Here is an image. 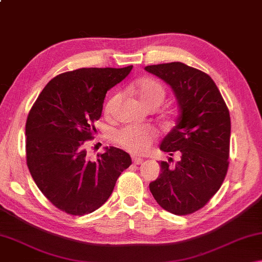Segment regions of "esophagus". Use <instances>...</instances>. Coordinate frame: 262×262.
I'll return each instance as SVG.
<instances>
[{"instance_id": "esophagus-1", "label": "esophagus", "mask_w": 262, "mask_h": 262, "mask_svg": "<svg viewBox=\"0 0 262 262\" xmlns=\"http://www.w3.org/2000/svg\"><path fill=\"white\" fill-rule=\"evenodd\" d=\"M132 161H133V163H134V164H137V165H139V164H141L142 162H143V158L136 157V156H132Z\"/></svg>"}]
</instances>
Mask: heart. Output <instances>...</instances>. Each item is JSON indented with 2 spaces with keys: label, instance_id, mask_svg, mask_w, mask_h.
<instances>
[{
  "label": "heart",
  "instance_id": "heart-1",
  "mask_svg": "<svg viewBox=\"0 0 262 262\" xmlns=\"http://www.w3.org/2000/svg\"><path fill=\"white\" fill-rule=\"evenodd\" d=\"M130 94L135 95L141 104L145 107H152L163 103L165 98V89L161 83L151 78H142L132 83L128 88ZM118 101V96L111 98L105 105V113L111 114L114 105ZM115 141L123 149L133 154H143L149 149L150 144L156 137V130L147 126H125L115 133Z\"/></svg>",
  "mask_w": 262,
  "mask_h": 262
}]
</instances>
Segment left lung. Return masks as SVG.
Here are the masks:
<instances>
[{"label": "left lung", "mask_w": 262, "mask_h": 262, "mask_svg": "<svg viewBox=\"0 0 262 262\" xmlns=\"http://www.w3.org/2000/svg\"><path fill=\"white\" fill-rule=\"evenodd\" d=\"M166 82L178 100L180 114L164 137L161 150L179 161L161 162V174L150 183L155 200L174 215L201 209L227 176L231 121L228 106L209 75L181 62L147 66Z\"/></svg>", "instance_id": "obj_1"}]
</instances>
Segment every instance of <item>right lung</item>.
<instances>
[{"label": "right lung", "instance_id": "right-lung-1", "mask_svg": "<svg viewBox=\"0 0 262 262\" xmlns=\"http://www.w3.org/2000/svg\"><path fill=\"white\" fill-rule=\"evenodd\" d=\"M125 68H81L57 75L43 88L25 125L26 164L41 193L60 210L83 216L107 201L117 179L132 164L115 147L97 161L86 157L104 99L128 76Z\"/></svg>", "mask_w": 262, "mask_h": 262}]
</instances>
